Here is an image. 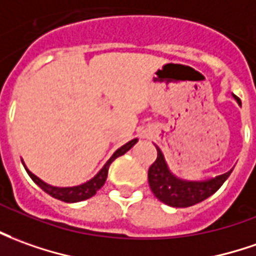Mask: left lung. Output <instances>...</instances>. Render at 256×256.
Returning a JSON list of instances; mask_svg holds the SVG:
<instances>
[{
	"label": "left lung",
	"instance_id": "left-lung-1",
	"mask_svg": "<svg viewBox=\"0 0 256 256\" xmlns=\"http://www.w3.org/2000/svg\"><path fill=\"white\" fill-rule=\"evenodd\" d=\"M236 98L240 103V98ZM156 149H158V158L149 167L148 172L149 185L152 192L158 200L172 208H188L212 196L232 172L230 170L222 176H218L216 178L208 180V181H184L172 176L166 164L162 150L158 146Z\"/></svg>",
	"mask_w": 256,
	"mask_h": 256
}]
</instances>
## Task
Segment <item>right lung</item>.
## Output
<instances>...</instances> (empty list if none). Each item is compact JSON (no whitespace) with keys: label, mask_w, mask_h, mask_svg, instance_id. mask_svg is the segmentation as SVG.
Instances as JSON below:
<instances>
[{"label":"right lung","mask_w":256,"mask_h":256,"mask_svg":"<svg viewBox=\"0 0 256 256\" xmlns=\"http://www.w3.org/2000/svg\"><path fill=\"white\" fill-rule=\"evenodd\" d=\"M136 142H138V139H132L128 144H125L124 146H121V148H120L118 150H116V153L111 156L110 160L106 163L104 167L98 172V174L94 178H92L90 181H88V182H84V184L82 185H76V186H66V188L51 186V185L43 182V181L38 178V177H36L33 172H29L26 167H24V168H26L28 174L30 176V178L33 180L44 192H47V194H48L50 196H52V198L60 199V200H62V202H68V204L80 202V200H84V199L92 198V196L104 185L106 180H107V174H108V167H110L111 163H112L117 158H120V156H122L124 153H126V152L130 150Z\"/></svg>","instance_id":"add662e5"}]
</instances>
